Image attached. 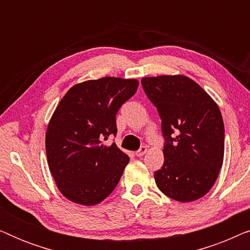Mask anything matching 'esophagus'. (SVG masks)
<instances>
[{
    "label": "esophagus",
    "mask_w": 250,
    "mask_h": 250,
    "mask_svg": "<svg viewBox=\"0 0 250 250\" xmlns=\"http://www.w3.org/2000/svg\"><path fill=\"white\" fill-rule=\"evenodd\" d=\"M146 152V146H142L141 148H140L138 151L135 152V155L138 156V157H142L143 155H145V153Z\"/></svg>",
    "instance_id": "1"
}]
</instances>
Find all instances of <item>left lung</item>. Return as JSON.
Returning <instances> with one entry per match:
<instances>
[{"mask_svg": "<svg viewBox=\"0 0 250 250\" xmlns=\"http://www.w3.org/2000/svg\"><path fill=\"white\" fill-rule=\"evenodd\" d=\"M146 97L158 110L165 139L164 165L155 172L158 189L189 203L214 186L224 157V124L213 99L183 75L143 77Z\"/></svg>", "mask_w": 250, "mask_h": 250, "instance_id": "obj_1", "label": "left lung"}]
</instances>
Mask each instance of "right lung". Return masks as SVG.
I'll return each instance as SVG.
<instances>
[{"label": "right lung", "instance_id": "add662e5", "mask_svg": "<svg viewBox=\"0 0 250 250\" xmlns=\"http://www.w3.org/2000/svg\"><path fill=\"white\" fill-rule=\"evenodd\" d=\"M139 82L102 77L74 85L64 94L47 125L45 148L58 189L73 203L93 206L117 186L129 162L116 143V115L138 90Z\"/></svg>", "mask_w": 250, "mask_h": 250}]
</instances>
